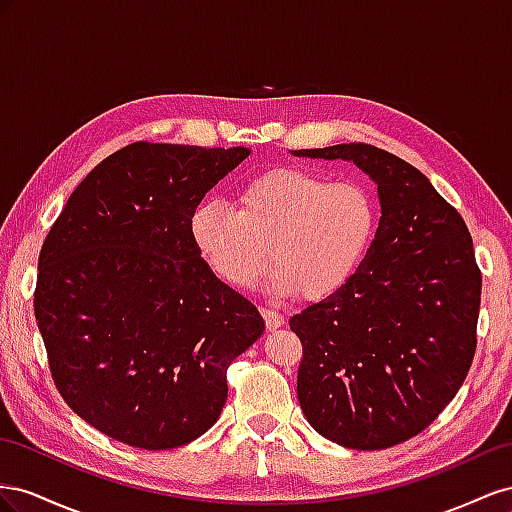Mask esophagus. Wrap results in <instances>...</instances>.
<instances>
[{"mask_svg": "<svg viewBox=\"0 0 512 512\" xmlns=\"http://www.w3.org/2000/svg\"><path fill=\"white\" fill-rule=\"evenodd\" d=\"M261 315H264V319H266L268 330H276V328H281L285 324V317L281 313H276V311L264 309V311H261Z\"/></svg>", "mask_w": 512, "mask_h": 512, "instance_id": "34e87169", "label": "esophagus"}]
</instances>
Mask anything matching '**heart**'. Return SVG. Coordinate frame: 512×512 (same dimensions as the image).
<instances>
[{"label": "heart", "mask_w": 512, "mask_h": 512, "mask_svg": "<svg viewBox=\"0 0 512 512\" xmlns=\"http://www.w3.org/2000/svg\"><path fill=\"white\" fill-rule=\"evenodd\" d=\"M377 227V201L354 180L328 182L300 167H272L248 178L236 210L203 201L188 218L199 257L223 283L248 289L276 266L270 289L319 300L362 264ZM271 251L268 252L267 248Z\"/></svg>", "instance_id": "1"}]
</instances>
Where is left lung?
<instances>
[{"label": "left lung", "instance_id": "obj_1", "mask_svg": "<svg viewBox=\"0 0 512 512\" xmlns=\"http://www.w3.org/2000/svg\"><path fill=\"white\" fill-rule=\"evenodd\" d=\"M349 160L382 216L343 287L289 319L302 341L298 401L326 440L382 450L427 429L472 367L480 270L461 214L427 175L369 143L291 150Z\"/></svg>", "mask_w": 512, "mask_h": 512}]
</instances>
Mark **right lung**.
I'll list each match as a JSON object with an SVG mask.
<instances>
[{"label": "right lung", "instance_id": "1", "mask_svg": "<svg viewBox=\"0 0 512 512\" xmlns=\"http://www.w3.org/2000/svg\"><path fill=\"white\" fill-rule=\"evenodd\" d=\"M248 154L126 145L85 175L42 244L34 313L53 382L113 440H197L223 412L229 364L264 334L188 236L191 212Z\"/></svg>", "mask_w": 512, "mask_h": 512}]
</instances>
